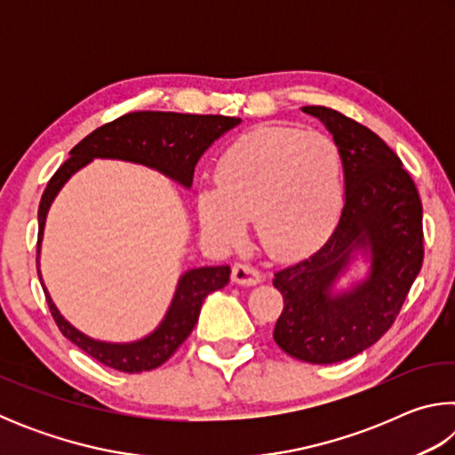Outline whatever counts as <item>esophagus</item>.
Returning a JSON list of instances; mask_svg holds the SVG:
<instances>
[{
	"label": "esophagus",
	"instance_id": "1",
	"mask_svg": "<svg viewBox=\"0 0 455 455\" xmlns=\"http://www.w3.org/2000/svg\"><path fill=\"white\" fill-rule=\"evenodd\" d=\"M233 281L236 284H246V287H252V284H259L263 281V275H260L255 267L249 263H235L233 265Z\"/></svg>",
	"mask_w": 455,
	"mask_h": 455
}]
</instances>
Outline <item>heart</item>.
<instances>
[{
    "instance_id": "b5f03b06",
    "label": "heart",
    "mask_w": 455,
    "mask_h": 455,
    "mask_svg": "<svg viewBox=\"0 0 455 455\" xmlns=\"http://www.w3.org/2000/svg\"><path fill=\"white\" fill-rule=\"evenodd\" d=\"M217 188L196 195L200 227L220 244L238 243L255 219L265 249L301 257L333 228L343 200V163L333 138L287 126H259L227 146Z\"/></svg>"
}]
</instances>
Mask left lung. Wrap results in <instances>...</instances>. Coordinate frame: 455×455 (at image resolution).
Wrapping results in <instances>:
<instances>
[{
  "label": "left lung",
  "mask_w": 455,
  "mask_h": 455,
  "mask_svg": "<svg viewBox=\"0 0 455 455\" xmlns=\"http://www.w3.org/2000/svg\"><path fill=\"white\" fill-rule=\"evenodd\" d=\"M339 146L345 200L339 222L319 251L275 275L283 313L275 341L307 363H337L371 347L397 317L423 263V209L397 154L371 130L325 106H303ZM357 254L365 280L334 284Z\"/></svg>",
  "instance_id": "left-lung-1"
}]
</instances>
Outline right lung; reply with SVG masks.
I'll return each instance as SVG.
<instances>
[{
  "mask_svg": "<svg viewBox=\"0 0 455 455\" xmlns=\"http://www.w3.org/2000/svg\"><path fill=\"white\" fill-rule=\"evenodd\" d=\"M241 124V118L230 116H198V114H176V112H132L118 120L108 122L94 132L88 134L80 144L70 150V158L61 164L52 180L45 187L40 211H37V276L45 292V301L50 305L52 317L58 323L61 335L86 351L100 363L124 373L150 371L164 363L172 353L180 347L192 329H195L200 307L206 295L225 287L230 279V267H198L184 271L176 284L171 307L164 313L158 327L138 341L130 343H108L92 339L70 321L53 305L48 289H45L40 271L42 238L48 211L58 196L61 187L72 176L90 164L94 158L126 160V163L148 166L152 171L179 182L180 187L190 188L192 176L200 156L211 148L214 140Z\"/></svg>",
  "mask_w": 455,
  "mask_h": 455,
  "instance_id": "1",
  "label": "right lung"
}]
</instances>
